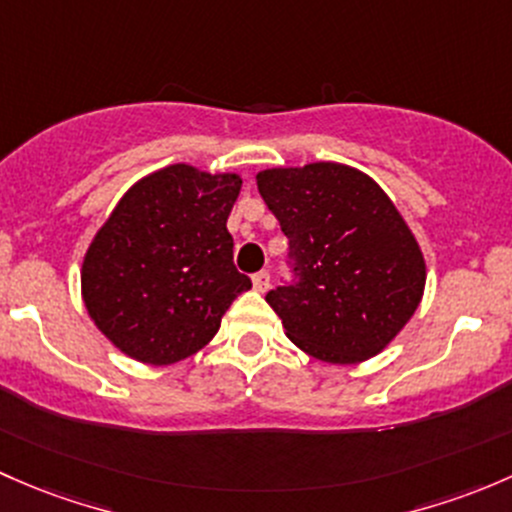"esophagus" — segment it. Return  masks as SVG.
I'll return each mask as SVG.
<instances>
[{"mask_svg":"<svg viewBox=\"0 0 512 512\" xmlns=\"http://www.w3.org/2000/svg\"><path fill=\"white\" fill-rule=\"evenodd\" d=\"M268 286H271V273H268V271L254 273V288L258 293H266Z\"/></svg>","mask_w":512,"mask_h":512,"instance_id":"1","label":"esophagus"}]
</instances>
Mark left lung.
I'll use <instances>...</instances> for the list:
<instances>
[{
    "label": "left lung",
    "instance_id": "8db88e82",
    "mask_svg": "<svg viewBox=\"0 0 512 512\" xmlns=\"http://www.w3.org/2000/svg\"><path fill=\"white\" fill-rule=\"evenodd\" d=\"M256 182L288 236L293 281L266 300L291 342L333 365L382 352L426 283L424 256L392 199L335 162L263 170Z\"/></svg>",
    "mask_w": 512,
    "mask_h": 512
}]
</instances>
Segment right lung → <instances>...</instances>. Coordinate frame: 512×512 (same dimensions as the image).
<instances>
[{"label":"right lung","instance_id":"right-lung-1","mask_svg":"<svg viewBox=\"0 0 512 512\" xmlns=\"http://www.w3.org/2000/svg\"><path fill=\"white\" fill-rule=\"evenodd\" d=\"M239 175L170 165L125 192L83 258V303L115 347L147 365L202 350L251 278L226 229Z\"/></svg>","mask_w":512,"mask_h":512}]
</instances>
